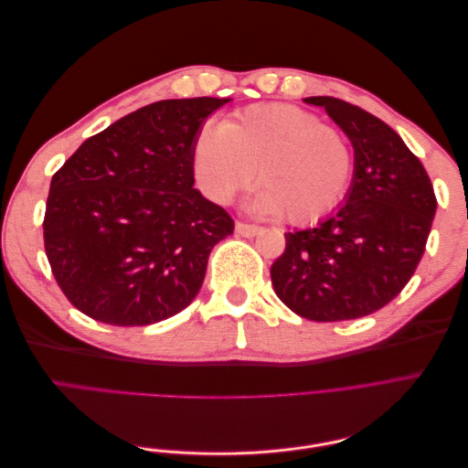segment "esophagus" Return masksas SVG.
Instances as JSON below:
<instances>
[{"mask_svg": "<svg viewBox=\"0 0 468 468\" xmlns=\"http://www.w3.org/2000/svg\"><path fill=\"white\" fill-rule=\"evenodd\" d=\"M236 232H238L239 236H244V238H253V236H258V234L261 232V229H260V226H256V224L236 222Z\"/></svg>", "mask_w": 468, "mask_h": 468, "instance_id": "esophagus-1", "label": "esophagus"}]
</instances>
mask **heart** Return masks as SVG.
I'll return each mask as SVG.
<instances>
[{
    "instance_id": "1",
    "label": "heart",
    "mask_w": 468,
    "mask_h": 468,
    "mask_svg": "<svg viewBox=\"0 0 468 468\" xmlns=\"http://www.w3.org/2000/svg\"><path fill=\"white\" fill-rule=\"evenodd\" d=\"M193 174L210 201L226 205L246 189L258 169L260 189L248 207L282 215L292 224L314 222L347 193L353 152L347 136L314 112L263 103L205 129L193 144Z\"/></svg>"
}]
</instances>
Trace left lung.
Listing matches in <instances>:
<instances>
[{
	"label": "left lung",
	"mask_w": 468,
	"mask_h": 468,
	"mask_svg": "<svg viewBox=\"0 0 468 468\" xmlns=\"http://www.w3.org/2000/svg\"><path fill=\"white\" fill-rule=\"evenodd\" d=\"M322 107L353 146L351 186L316 229L287 232L271 265L279 299L314 322L353 320L388 304L426 250L435 193L421 162L387 122L335 97Z\"/></svg>",
	"instance_id": "left-lung-1"
}]
</instances>
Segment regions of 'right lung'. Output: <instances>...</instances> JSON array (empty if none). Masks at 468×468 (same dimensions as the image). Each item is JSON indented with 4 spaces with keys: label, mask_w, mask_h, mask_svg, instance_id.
<instances>
[{
    "label": "right lung",
    "mask_w": 468,
    "mask_h": 468,
    "mask_svg": "<svg viewBox=\"0 0 468 468\" xmlns=\"http://www.w3.org/2000/svg\"><path fill=\"white\" fill-rule=\"evenodd\" d=\"M232 99H165L88 138L50 181L45 250L83 314L148 325L189 306L210 250L230 236L222 207L193 187V144Z\"/></svg>",
    "instance_id": "right-lung-1"
}]
</instances>
